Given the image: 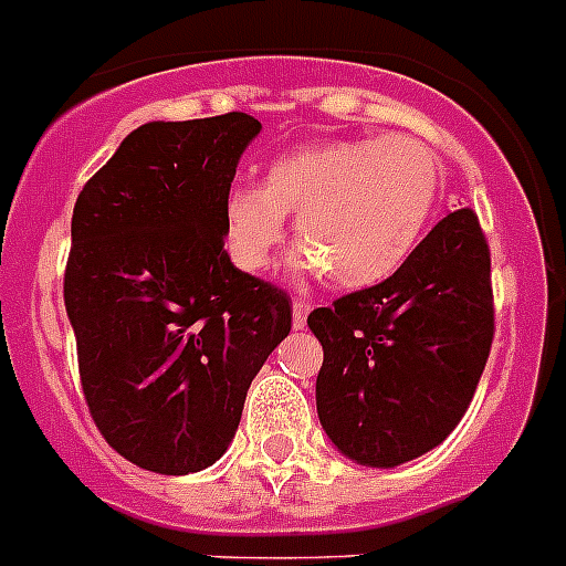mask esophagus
<instances>
[{
  "mask_svg": "<svg viewBox=\"0 0 566 566\" xmlns=\"http://www.w3.org/2000/svg\"><path fill=\"white\" fill-rule=\"evenodd\" d=\"M307 311H311V305H307V302H302V298H293V328H305Z\"/></svg>",
  "mask_w": 566,
  "mask_h": 566,
  "instance_id": "1",
  "label": "esophagus"
}]
</instances>
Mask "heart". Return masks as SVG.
Returning a JSON list of instances; mask_svg holds the SVG:
<instances>
[{"label":"heart","instance_id":"obj_1","mask_svg":"<svg viewBox=\"0 0 566 566\" xmlns=\"http://www.w3.org/2000/svg\"><path fill=\"white\" fill-rule=\"evenodd\" d=\"M439 191V159L410 136L307 145L275 156L261 186L229 188L223 241L238 268L261 273L284 238V214H296L302 247L293 268L363 291L410 259Z\"/></svg>","mask_w":566,"mask_h":566}]
</instances>
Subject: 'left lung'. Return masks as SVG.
Wrapping results in <instances>:
<instances>
[{
    "instance_id": "8db88e82",
    "label": "left lung",
    "mask_w": 566,
    "mask_h": 566,
    "mask_svg": "<svg viewBox=\"0 0 566 566\" xmlns=\"http://www.w3.org/2000/svg\"><path fill=\"white\" fill-rule=\"evenodd\" d=\"M316 412L343 457L395 468L462 421L494 339L491 252L471 209L450 211L387 282L316 307Z\"/></svg>"
}]
</instances>
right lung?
Masks as SVG:
<instances>
[{
  "label": "right lung",
  "mask_w": 566,
  "mask_h": 566,
  "mask_svg": "<svg viewBox=\"0 0 566 566\" xmlns=\"http://www.w3.org/2000/svg\"><path fill=\"white\" fill-rule=\"evenodd\" d=\"M259 118L148 122L77 195L63 298L81 387L113 450L156 474L214 465L291 334L282 287L223 250V200Z\"/></svg>",
  "instance_id": "right-lung-1"
}]
</instances>
